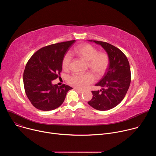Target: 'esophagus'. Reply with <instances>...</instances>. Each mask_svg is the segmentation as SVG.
Listing matches in <instances>:
<instances>
[{"label": "esophagus", "instance_id": "34e87169", "mask_svg": "<svg viewBox=\"0 0 156 156\" xmlns=\"http://www.w3.org/2000/svg\"><path fill=\"white\" fill-rule=\"evenodd\" d=\"M75 90H76V91H78L79 93H83V90H80V89H78V88H75Z\"/></svg>", "mask_w": 156, "mask_h": 156}]
</instances>
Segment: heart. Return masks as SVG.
<instances>
[{
	"label": "heart",
	"mask_w": 156,
	"mask_h": 156,
	"mask_svg": "<svg viewBox=\"0 0 156 156\" xmlns=\"http://www.w3.org/2000/svg\"><path fill=\"white\" fill-rule=\"evenodd\" d=\"M74 53L79 57L87 61V67L96 75L101 76L107 70L109 65L108 55L105 52H98V49L89 44H83L76 47ZM72 58L69 54L64 55L62 65L63 69L67 72L71 68ZM94 76L91 73L84 74L73 73L68 80L72 86L83 90L94 81Z\"/></svg>",
	"instance_id": "heart-1"
}]
</instances>
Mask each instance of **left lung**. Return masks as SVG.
<instances>
[{
  "instance_id": "1",
  "label": "left lung",
  "mask_w": 156,
  "mask_h": 156,
  "mask_svg": "<svg viewBox=\"0 0 156 156\" xmlns=\"http://www.w3.org/2000/svg\"><path fill=\"white\" fill-rule=\"evenodd\" d=\"M93 42L107 52L109 66L102 78L96 84L102 89L93 91V98L87 103L96 110H108L116 107L124 99L131 83L130 66L127 57L119 48L106 42Z\"/></svg>"
}]
</instances>
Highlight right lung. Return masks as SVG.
<instances>
[{"mask_svg":"<svg viewBox=\"0 0 156 156\" xmlns=\"http://www.w3.org/2000/svg\"><path fill=\"white\" fill-rule=\"evenodd\" d=\"M75 40L62 42L41 48L28 61L23 73L25 93L36 108L48 111L60 107L72 87L52 84L60 76L62 62L66 51Z\"/></svg>","mask_w":156,"mask_h":156,"instance_id":"1","label":"right lung"}]
</instances>
